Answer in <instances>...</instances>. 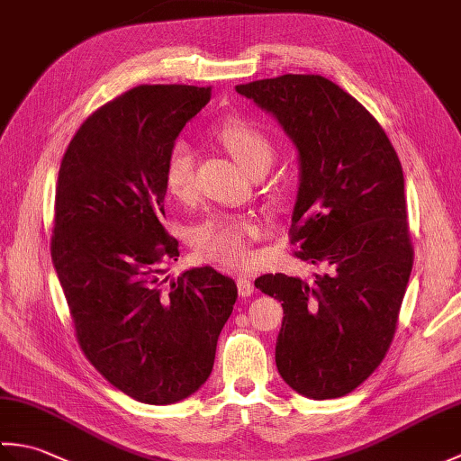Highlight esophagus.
Listing matches in <instances>:
<instances>
[{"mask_svg":"<svg viewBox=\"0 0 461 461\" xmlns=\"http://www.w3.org/2000/svg\"><path fill=\"white\" fill-rule=\"evenodd\" d=\"M253 289H256V287H253V281L248 276L238 277V291H240L241 297H251Z\"/></svg>","mask_w":461,"mask_h":461,"instance_id":"1","label":"esophagus"}]
</instances>
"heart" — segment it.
<instances>
[{"instance_id":"1","label":"heart","mask_w":461,"mask_h":461,"mask_svg":"<svg viewBox=\"0 0 461 461\" xmlns=\"http://www.w3.org/2000/svg\"><path fill=\"white\" fill-rule=\"evenodd\" d=\"M215 139L248 174L267 170L276 154L269 136L243 119H225L215 126ZM195 152L188 140L172 144L164 166V184L172 195H188L194 185ZM261 233L253 218H212L194 231V246L200 256L221 267L240 269L249 263V243Z\"/></svg>"}]
</instances>
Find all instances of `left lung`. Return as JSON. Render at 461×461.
<instances>
[{
	"instance_id": "1",
	"label": "left lung",
	"mask_w": 461,
	"mask_h": 461,
	"mask_svg": "<svg viewBox=\"0 0 461 461\" xmlns=\"http://www.w3.org/2000/svg\"><path fill=\"white\" fill-rule=\"evenodd\" d=\"M236 91L295 144L291 240L297 258L325 269L312 283L256 279L285 315L277 370L303 396L340 398L384 358L412 271L402 166L375 116L325 77L281 75Z\"/></svg>"
}]
</instances>
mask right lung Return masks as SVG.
<instances>
[{"label": "right lung", "mask_w": 461, "mask_h": 461, "mask_svg": "<svg viewBox=\"0 0 461 461\" xmlns=\"http://www.w3.org/2000/svg\"><path fill=\"white\" fill-rule=\"evenodd\" d=\"M210 86L142 85L91 114L59 168L51 258L91 365L124 394L166 406L213 368L238 299L213 267L162 277L178 261L164 218V166Z\"/></svg>", "instance_id": "right-lung-1"}]
</instances>
